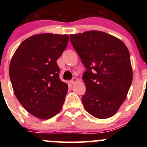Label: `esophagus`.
I'll use <instances>...</instances> for the list:
<instances>
[{"mask_svg": "<svg viewBox=\"0 0 147 147\" xmlns=\"http://www.w3.org/2000/svg\"><path fill=\"white\" fill-rule=\"evenodd\" d=\"M77 82V78H75V77H74L73 79H72V80H70V84H75L76 82Z\"/></svg>", "mask_w": 147, "mask_h": 147, "instance_id": "esophagus-1", "label": "esophagus"}]
</instances>
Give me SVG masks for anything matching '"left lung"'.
Instances as JSON below:
<instances>
[{"label": "left lung", "mask_w": 147, "mask_h": 147, "mask_svg": "<svg viewBox=\"0 0 147 147\" xmlns=\"http://www.w3.org/2000/svg\"><path fill=\"white\" fill-rule=\"evenodd\" d=\"M70 40L86 68L82 77L86 90L82 97L86 111L98 119L112 117L132 83L127 47L115 36L97 30L70 34Z\"/></svg>", "instance_id": "1"}]
</instances>
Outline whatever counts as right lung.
Wrapping results in <instances>:
<instances>
[{
  "mask_svg": "<svg viewBox=\"0 0 147 147\" xmlns=\"http://www.w3.org/2000/svg\"><path fill=\"white\" fill-rule=\"evenodd\" d=\"M68 41L67 34L33 35L20 44L10 61L15 95L25 110L38 119L56 115L65 101L68 86L60 80L57 60Z\"/></svg>",
  "mask_w": 147,
  "mask_h": 147,
  "instance_id": "add662e5",
  "label": "right lung"
}]
</instances>
